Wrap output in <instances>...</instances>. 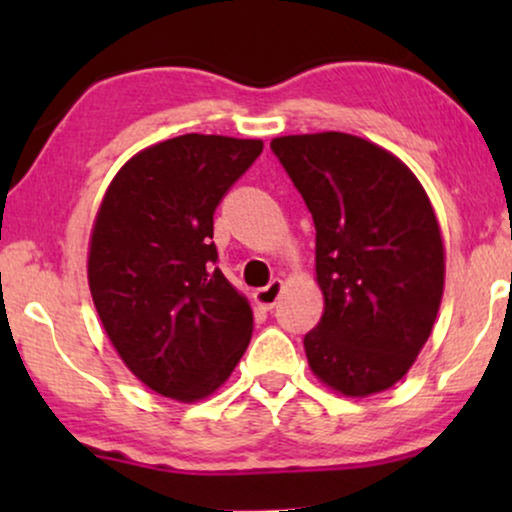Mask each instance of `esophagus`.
<instances>
[{
  "label": "esophagus",
  "mask_w": 512,
  "mask_h": 512,
  "mask_svg": "<svg viewBox=\"0 0 512 512\" xmlns=\"http://www.w3.org/2000/svg\"><path fill=\"white\" fill-rule=\"evenodd\" d=\"M282 289H284L282 279H275V282L263 286V289H256L254 300L258 303V307H263V310H272V307L277 305L279 296H282Z\"/></svg>",
  "instance_id": "esophagus-1"
}]
</instances>
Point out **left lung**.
<instances>
[{
    "label": "left lung",
    "instance_id": "obj_1",
    "mask_svg": "<svg viewBox=\"0 0 512 512\" xmlns=\"http://www.w3.org/2000/svg\"><path fill=\"white\" fill-rule=\"evenodd\" d=\"M270 146L317 228L324 314L305 335L307 363L342 396L380 394L417 361L443 300L445 247L429 195L401 158L347 132Z\"/></svg>",
    "mask_w": 512,
    "mask_h": 512
}]
</instances>
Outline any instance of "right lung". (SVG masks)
I'll return each instance as SVG.
<instances>
[{
    "mask_svg": "<svg viewBox=\"0 0 512 512\" xmlns=\"http://www.w3.org/2000/svg\"><path fill=\"white\" fill-rule=\"evenodd\" d=\"M261 139L181 135L135 153L104 191L88 286L132 375L179 403L212 396L254 331L244 293L216 268L214 212Z\"/></svg>",
    "mask_w": 512,
    "mask_h": 512,
    "instance_id": "obj_1",
    "label": "right lung"
}]
</instances>
